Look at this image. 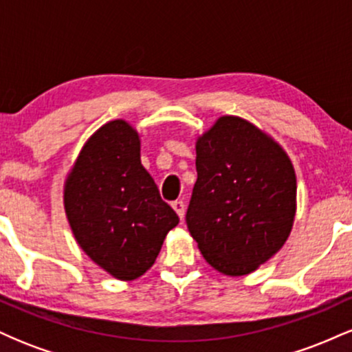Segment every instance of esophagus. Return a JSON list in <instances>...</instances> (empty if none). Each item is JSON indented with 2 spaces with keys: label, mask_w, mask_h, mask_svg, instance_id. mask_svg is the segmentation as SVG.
Instances as JSON below:
<instances>
[{
  "label": "esophagus",
  "mask_w": 352,
  "mask_h": 352,
  "mask_svg": "<svg viewBox=\"0 0 352 352\" xmlns=\"http://www.w3.org/2000/svg\"><path fill=\"white\" fill-rule=\"evenodd\" d=\"M172 207H173V210H175L177 215H179V218L182 220V218H184V215H185V204H184V201H182V200L173 201Z\"/></svg>",
  "instance_id": "1"
}]
</instances>
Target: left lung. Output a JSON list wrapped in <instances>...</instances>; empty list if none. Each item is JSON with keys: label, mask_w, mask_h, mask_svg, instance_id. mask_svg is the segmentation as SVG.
Segmentation results:
<instances>
[{"label": "left lung", "mask_w": 352, "mask_h": 352, "mask_svg": "<svg viewBox=\"0 0 352 352\" xmlns=\"http://www.w3.org/2000/svg\"><path fill=\"white\" fill-rule=\"evenodd\" d=\"M197 182L187 210L190 235L208 265L243 276L288 240L296 213L289 157L261 129L223 116L197 139Z\"/></svg>", "instance_id": "1"}]
</instances>
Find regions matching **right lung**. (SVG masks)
Wrapping results in <instances>:
<instances>
[{
	"instance_id": "obj_1",
	"label": "right lung",
	"mask_w": 352,
	"mask_h": 352,
	"mask_svg": "<svg viewBox=\"0 0 352 352\" xmlns=\"http://www.w3.org/2000/svg\"><path fill=\"white\" fill-rule=\"evenodd\" d=\"M64 208L84 253L122 281L155 263L179 223L140 162L139 134L122 119L104 124L84 144L64 184Z\"/></svg>"
}]
</instances>
